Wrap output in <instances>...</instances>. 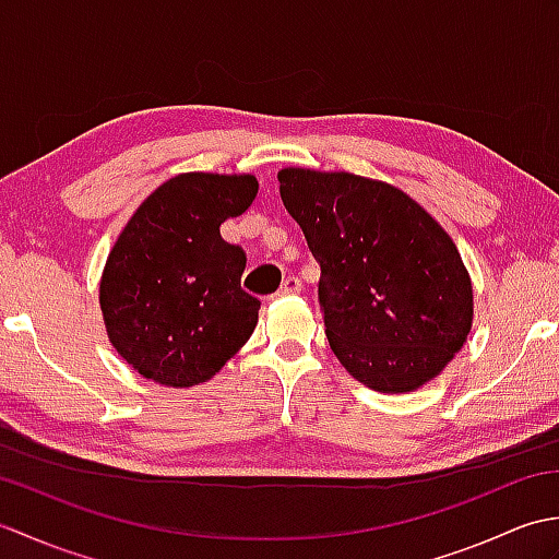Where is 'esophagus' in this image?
I'll return each mask as SVG.
<instances>
[{"label": "esophagus", "mask_w": 559, "mask_h": 559, "mask_svg": "<svg viewBox=\"0 0 559 559\" xmlns=\"http://www.w3.org/2000/svg\"><path fill=\"white\" fill-rule=\"evenodd\" d=\"M300 290H302V283H300V278L288 276L286 281L281 283V288H278V293H276V298H288V295H298Z\"/></svg>", "instance_id": "34e87169"}]
</instances>
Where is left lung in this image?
Segmentation results:
<instances>
[{
	"mask_svg": "<svg viewBox=\"0 0 559 559\" xmlns=\"http://www.w3.org/2000/svg\"><path fill=\"white\" fill-rule=\"evenodd\" d=\"M281 199L317 259L329 346L382 394L430 382L473 324L459 249L399 187L353 173L283 168Z\"/></svg>",
	"mask_w": 559,
	"mask_h": 559,
	"instance_id": "1",
	"label": "left lung"
}]
</instances>
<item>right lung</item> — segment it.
Returning a JSON list of instances; mask_svg holds the SVG:
<instances>
[{
	"mask_svg": "<svg viewBox=\"0 0 559 559\" xmlns=\"http://www.w3.org/2000/svg\"><path fill=\"white\" fill-rule=\"evenodd\" d=\"M254 175L182 173L144 199L105 261L100 310L115 350L153 382H206L252 336L247 257L221 223L252 206Z\"/></svg>",
	"mask_w": 559,
	"mask_h": 559,
	"instance_id": "obj_1",
	"label": "right lung"
}]
</instances>
